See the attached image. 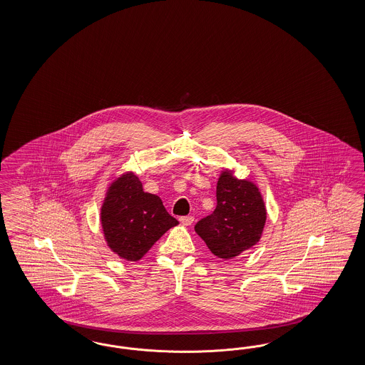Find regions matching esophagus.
I'll list each match as a JSON object with an SVG mask.
<instances>
[{"label":"esophagus","instance_id":"34e87169","mask_svg":"<svg viewBox=\"0 0 365 365\" xmlns=\"http://www.w3.org/2000/svg\"><path fill=\"white\" fill-rule=\"evenodd\" d=\"M179 221L182 225H185V226H190V225H192V222H194V217H191V215H187V217H180L179 218Z\"/></svg>","mask_w":365,"mask_h":365}]
</instances>
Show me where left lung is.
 <instances>
[{
	"mask_svg": "<svg viewBox=\"0 0 365 365\" xmlns=\"http://www.w3.org/2000/svg\"><path fill=\"white\" fill-rule=\"evenodd\" d=\"M266 207L259 188L223 170L217 183V207L195 225V232L211 253L232 259L261 240Z\"/></svg>",
	"mask_w": 365,
	"mask_h": 365,
	"instance_id": "left-lung-1",
	"label": "left lung"
}]
</instances>
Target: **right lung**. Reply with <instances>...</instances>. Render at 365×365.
I'll list each match as a JSON object with an SVG mask.
<instances>
[{
    "mask_svg": "<svg viewBox=\"0 0 365 365\" xmlns=\"http://www.w3.org/2000/svg\"><path fill=\"white\" fill-rule=\"evenodd\" d=\"M107 245L127 261H139L167 230L179 222L167 212L162 199L144 192L133 173L115 179L100 210Z\"/></svg>",
    "mask_w": 365,
    "mask_h": 365,
    "instance_id": "1",
    "label": "right lung"
}]
</instances>
